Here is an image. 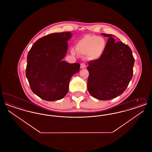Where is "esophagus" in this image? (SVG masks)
<instances>
[{"label": "esophagus", "mask_w": 152, "mask_h": 152, "mask_svg": "<svg viewBox=\"0 0 152 152\" xmlns=\"http://www.w3.org/2000/svg\"><path fill=\"white\" fill-rule=\"evenodd\" d=\"M80 68H81V69H83V68H86V64L84 63H81V64H80Z\"/></svg>", "instance_id": "obj_1"}]
</instances>
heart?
<instances>
[{
	"mask_svg": "<svg viewBox=\"0 0 152 152\" xmlns=\"http://www.w3.org/2000/svg\"><path fill=\"white\" fill-rule=\"evenodd\" d=\"M106 48V41L104 37L96 35H86L80 39L76 45V51L84 55H89L92 59L99 58L103 54ZM72 55L76 51L71 50Z\"/></svg>",
	"mask_w": 152,
	"mask_h": 152,
	"instance_id": "obj_1",
	"label": "heart"
}]
</instances>
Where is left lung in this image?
<instances>
[{
    "mask_svg": "<svg viewBox=\"0 0 152 152\" xmlns=\"http://www.w3.org/2000/svg\"><path fill=\"white\" fill-rule=\"evenodd\" d=\"M108 37L106 48L99 58L89 61L87 88L89 94L100 100H108L122 94L133 74L134 58L130 47L122 42L115 43L113 35Z\"/></svg>",
    "mask_w": 152,
    "mask_h": 152,
    "instance_id": "obj_1",
    "label": "left lung"
}]
</instances>
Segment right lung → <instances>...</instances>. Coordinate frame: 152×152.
I'll return each mask as SVG.
<instances>
[{
    "mask_svg": "<svg viewBox=\"0 0 152 152\" xmlns=\"http://www.w3.org/2000/svg\"><path fill=\"white\" fill-rule=\"evenodd\" d=\"M71 36L70 32L48 34L38 39L28 52L26 75L32 91L44 100L63 99L71 78L79 71V63L62 60Z\"/></svg>",
    "mask_w": 152,
    "mask_h": 152,
    "instance_id": "add662e5",
    "label": "right lung"
}]
</instances>
